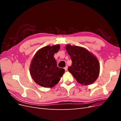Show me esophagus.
I'll return each instance as SVG.
<instances>
[{
  "label": "esophagus",
  "instance_id": "34e87169",
  "mask_svg": "<svg viewBox=\"0 0 121 121\" xmlns=\"http://www.w3.org/2000/svg\"><path fill=\"white\" fill-rule=\"evenodd\" d=\"M68 66H65V68H64L65 69V71H67L68 70Z\"/></svg>",
  "mask_w": 121,
  "mask_h": 121
}]
</instances>
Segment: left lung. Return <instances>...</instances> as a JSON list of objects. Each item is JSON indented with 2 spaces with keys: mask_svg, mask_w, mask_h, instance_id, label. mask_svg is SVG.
<instances>
[{
  "mask_svg": "<svg viewBox=\"0 0 121 121\" xmlns=\"http://www.w3.org/2000/svg\"><path fill=\"white\" fill-rule=\"evenodd\" d=\"M65 47L72 61V66L68 68L69 73L82 85L93 84L100 72L99 63L97 57L82 47L67 44Z\"/></svg>",
  "mask_w": 121,
  "mask_h": 121,
  "instance_id": "8db88e82",
  "label": "left lung"
}]
</instances>
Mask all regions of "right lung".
Returning <instances> with one entry per match:
<instances>
[{"mask_svg": "<svg viewBox=\"0 0 121 121\" xmlns=\"http://www.w3.org/2000/svg\"><path fill=\"white\" fill-rule=\"evenodd\" d=\"M60 48V45H47L39 49L32 58L30 66L32 78L43 87L52 88L57 84L65 73L64 69L57 67L54 54Z\"/></svg>", "mask_w": 121, "mask_h": 121, "instance_id": "1", "label": "right lung"}]
</instances>
